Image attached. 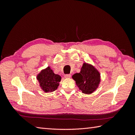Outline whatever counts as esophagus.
Here are the masks:
<instances>
[{"label":"esophagus","mask_w":135,"mask_h":135,"mask_svg":"<svg viewBox=\"0 0 135 135\" xmlns=\"http://www.w3.org/2000/svg\"><path fill=\"white\" fill-rule=\"evenodd\" d=\"M70 76H71L70 74H65L64 75V77L65 78H70Z\"/></svg>","instance_id":"esophagus-1"}]
</instances>
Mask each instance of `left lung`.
Wrapping results in <instances>:
<instances>
[{
  "instance_id": "left-lung-1",
  "label": "left lung",
  "mask_w": 135,
  "mask_h": 135,
  "mask_svg": "<svg viewBox=\"0 0 135 135\" xmlns=\"http://www.w3.org/2000/svg\"><path fill=\"white\" fill-rule=\"evenodd\" d=\"M80 90L85 94H91L99 87L100 74L92 65L84 63L80 72L72 76Z\"/></svg>"
}]
</instances>
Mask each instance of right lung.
<instances>
[{"mask_svg": "<svg viewBox=\"0 0 135 135\" xmlns=\"http://www.w3.org/2000/svg\"><path fill=\"white\" fill-rule=\"evenodd\" d=\"M40 88L45 92L55 91L58 88L61 77L55 74L50 66L42 70L36 76Z\"/></svg>", "mask_w": 135, "mask_h": 135, "instance_id": "add662e5", "label": "right lung"}]
</instances>
